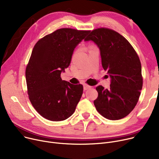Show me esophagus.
I'll return each mask as SVG.
<instances>
[{
    "mask_svg": "<svg viewBox=\"0 0 159 159\" xmlns=\"http://www.w3.org/2000/svg\"><path fill=\"white\" fill-rule=\"evenodd\" d=\"M83 86H84V90H87V89H89V88H91V86L88 85V84H86V83H84V84H83Z\"/></svg>",
    "mask_w": 159,
    "mask_h": 159,
    "instance_id": "obj_1",
    "label": "esophagus"
}]
</instances>
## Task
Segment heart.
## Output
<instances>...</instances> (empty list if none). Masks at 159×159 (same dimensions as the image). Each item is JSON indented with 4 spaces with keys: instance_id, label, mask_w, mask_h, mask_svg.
I'll use <instances>...</instances> for the list:
<instances>
[{
    "instance_id": "heart-1",
    "label": "heart",
    "mask_w": 159,
    "mask_h": 159,
    "mask_svg": "<svg viewBox=\"0 0 159 159\" xmlns=\"http://www.w3.org/2000/svg\"><path fill=\"white\" fill-rule=\"evenodd\" d=\"M93 47H94L93 45H91V46H89V48H93Z\"/></svg>"
}]
</instances>
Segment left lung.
Wrapping results in <instances>:
<instances>
[{"instance_id": "obj_1", "label": "left lung", "mask_w": 159, "mask_h": 159, "mask_svg": "<svg viewBox=\"0 0 159 159\" xmlns=\"http://www.w3.org/2000/svg\"><path fill=\"white\" fill-rule=\"evenodd\" d=\"M84 40L98 46L103 68L111 77L109 89L96 88V110L106 119H121L134 109L143 88L139 57L126 39L109 28L95 29Z\"/></svg>"}]
</instances>
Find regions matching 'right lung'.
Instances as JSON below:
<instances>
[{
  "instance_id": "right-lung-1",
  "label": "right lung",
  "mask_w": 159,
  "mask_h": 159,
  "mask_svg": "<svg viewBox=\"0 0 159 159\" xmlns=\"http://www.w3.org/2000/svg\"><path fill=\"white\" fill-rule=\"evenodd\" d=\"M88 30L61 28L35 44L26 68L30 101L44 118L62 121L74 113L83 93V86L62 80V71L70 66L73 50Z\"/></svg>"
}]
</instances>
